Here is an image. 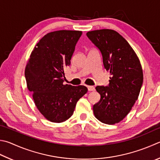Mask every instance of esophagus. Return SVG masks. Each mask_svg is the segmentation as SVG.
Here are the masks:
<instances>
[{
  "instance_id": "1",
  "label": "esophagus",
  "mask_w": 160,
  "mask_h": 160,
  "mask_svg": "<svg viewBox=\"0 0 160 160\" xmlns=\"http://www.w3.org/2000/svg\"><path fill=\"white\" fill-rule=\"evenodd\" d=\"M88 89L89 91H94V86H88Z\"/></svg>"
}]
</instances>
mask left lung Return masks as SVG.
I'll return each instance as SVG.
<instances>
[{"instance_id": "1", "label": "left lung", "mask_w": 160, "mask_h": 160, "mask_svg": "<svg viewBox=\"0 0 160 160\" xmlns=\"http://www.w3.org/2000/svg\"><path fill=\"white\" fill-rule=\"evenodd\" d=\"M100 50L104 68L110 72L109 85L97 86L100 101L93 106L97 120L107 124L120 122L138 99L143 84V70L134 50L117 31L101 29L87 33Z\"/></svg>"}]
</instances>
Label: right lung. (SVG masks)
I'll list each match as a JSON object with an SVG mask.
<instances>
[{
  "label": "right lung",
  "mask_w": 160,
  "mask_h": 160,
  "mask_svg": "<svg viewBox=\"0 0 160 160\" xmlns=\"http://www.w3.org/2000/svg\"><path fill=\"white\" fill-rule=\"evenodd\" d=\"M82 31L50 32L35 46L25 68L28 89L40 113L52 122H63L73 114L78 101L88 92L85 86L64 85L66 68Z\"/></svg>",
  "instance_id": "obj_1"
}]
</instances>
